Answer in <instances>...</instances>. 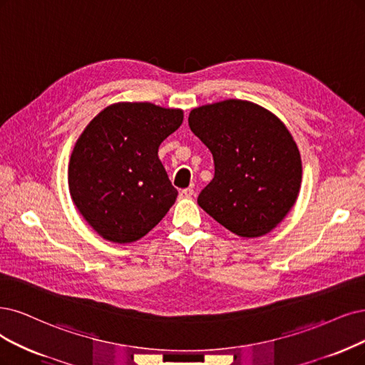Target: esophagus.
Segmentation results:
<instances>
[{
	"label": "esophagus",
	"mask_w": 365,
	"mask_h": 365,
	"mask_svg": "<svg viewBox=\"0 0 365 365\" xmlns=\"http://www.w3.org/2000/svg\"><path fill=\"white\" fill-rule=\"evenodd\" d=\"M194 195V190L192 187H185V190L180 191V197L182 198H191Z\"/></svg>",
	"instance_id": "1"
}]
</instances>
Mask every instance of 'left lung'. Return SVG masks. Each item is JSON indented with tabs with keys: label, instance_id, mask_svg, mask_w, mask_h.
<instances>
[{
	"label": "left lung",
	"instance_id": "8db88e82",
	"mask_svg": "<svg viewBox=\"0 0 365 365\" xmlns=\"http://www.w3.org/2000/svg\"><path fill=\"white\" fill-rule=\"evenodd\" d=\"M187 123L215 164L200 207L240 237L271 232L293 207L302 179L298 145L284 123L240 99L194 108Z\"/></svg>",
	"mask_w": 365,
	"mask_h": 365
}]
</instances>
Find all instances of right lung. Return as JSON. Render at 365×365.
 Wrapping results in <instances>:
<instances>
[{
    "label": "right lung",
    "instance_id": "obj_1",
    "mask_svg": "<svg viewBox=\"0 0 365 365\" xmlns=\"http://www.w3.org/2000/svg\"><path fill=\"white\" fill-rule=\"evenodd\" d=\"M182 121V110L120 102L106 106L81 133L69 162V191L103 239L138 240L174 205L178 190L158 148Z\"/></svg>",
    "mask_w": 365,
    "mask_h": 365
}]
</instances>
